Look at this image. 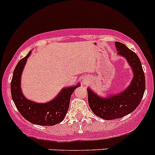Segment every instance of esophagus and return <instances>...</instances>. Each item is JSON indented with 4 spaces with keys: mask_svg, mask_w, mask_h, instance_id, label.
<instances>
[{
    "mask_svg": "<svg viewBox=\"0 0 155 155\" xmlns=\"http://www.w3.org/2000/svg\"><path fill=\"white\" fill-rule=\"evenodd\" d=\"M87 80H84V81H83V84L87 83Z\"/></svg>",
    "mask_w": 155,
    "mask_h": 155,
    "instance_id": "1",
    "label": "esophagus"
}]
</instances>
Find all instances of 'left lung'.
Returning <instances> with one entry per match:
<instances>
[{"label": "left lung", "instance_id": "obj_1", "mask_svg": "<svg viewBox=\"0 0 155 155\" xmlns=\"http://www.w3.org/2000/svg\"><path fill=\"white\" fill-rule=\"evenodd\" d=\"M115 47L118 54L126 58L134 76L130 85L125 91L110 97H100L87 88V101L92 112L105 120L121 118L135 110L141 102L145 89L144 71L137 54L119 42H115Z\"/></svg>", "mask_w": 155, "mask_h": 155}]
</instances>
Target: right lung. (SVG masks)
<instances>
[{
	"mask_svg": "<svg viewBox=\"0 0 155 155\" xmlns=\"http://www.w3.org/2000/svg\"><path fill=\"white\" fill-rule=\"evenodd\" d=\"M31 51L19 61L14 70L11 81V94L18 112L26 120L33 124L43 126H52L61 122L70 105V97L77 86L64 88L60 94L47 104H37L28 101L23 96L20 88L21 72Z\"/></svg>",
	"mask_w": 155,
	"mask_h": 155,
	"instance_id": "add662e5",
	"label": "right lung"
}]
</instances>
